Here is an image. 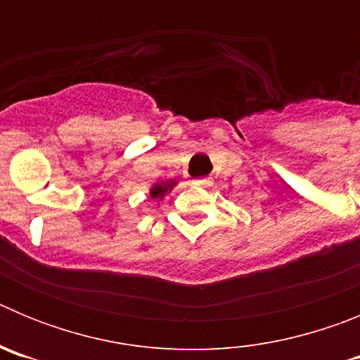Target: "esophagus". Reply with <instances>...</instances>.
Here are the masks:
<instances>
[{
  "label": "esophagus",
  "mask_w": 360,
  "mask_h": 360,
  "mask_svg": "<svg viewBox=\"0 0 360 360\" xmlns=\"http://www.w3.org/2000/svg\"><path fill=\"white\" fill-rule=\"evenodd\" d=\"M195 186H198V187H209L211 186V180H209V178H198V180H195Z\"/></svg>",
  "instance_id": "1"
}]
</instances>
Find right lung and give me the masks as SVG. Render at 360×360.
Returning a JSON list of instances; mask_svg holds the SVG:
<instances>
[{"instance_id":"right-lung-1","label":"right lung","mask_w":360,"mask_h":360,"mask_svg":"<svg viewBox=\"0 0 360 360\" xmlns=\"http://www.w3.org/2000/svg\"><path fill=\"white\" fill-rule=\"evenodd\" d=\"M174 184H176V182H173V180H171V182L155 184V186H153V189H151V198H162V196H164L167 191L173 189Z\"/></svg>"}]
</instances>
